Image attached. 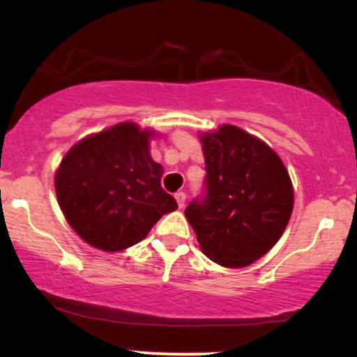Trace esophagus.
Listing matches in <instances>:
<instances>
[{
  "label": "esophagus",
  "mask_w": 357,
  "mask_h": 357,
  "mask_svg": "<svg viewBox=\"0 0 357 357\" xmlns=\"http://www.w3.org/2000/svg\"><path fill=\"white\" fill-rule=\"evenodd\" d=\"M174 198H176V203H178V206L183 208L184 206V202H186V195H184L183 191H178L174 195Z\"/></svg>",
  "instance_id": "1"
}]
</instances>
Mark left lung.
Listing matches in <instances>:
<instances>
[{
    "label": "left lung",
    "instance_id": "obj_1",
    "mask_svg": "<svg viewBox=\"0 0 357 357\" xmlns=\"http://www.w3.org/2000/svg\"><path fill=\"white\" fill-rule=\"evenodd\" d=\"M206 195L184 210L208 258L227 268L253 264L280 240L294 210V186L272 147L223 124L199 136Z\"/></svg>",
    "mask_w": 357,
    "mask_h": 357
}]
</instances>
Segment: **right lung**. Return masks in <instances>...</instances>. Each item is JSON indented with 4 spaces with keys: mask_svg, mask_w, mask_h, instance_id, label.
<instances>
[{
    "mask_svg": "<svg viewBox=\"0 0 357 357\" xmlns=\"http://www.w3.org/2000/svg\"><path fill=\"white\" fill-rule=\"evenodd\" d=\"M154 130L121 122L73 144L55 173L60 210L73 231L92 247L121 252L144 240L178 203L161 188L153 161Z\"/></svg>",
    "mask_w": 357,
    "mask_h": 357,
    "instance_id": "add662e5",
    "label": "right lung"
}]
</instances>
